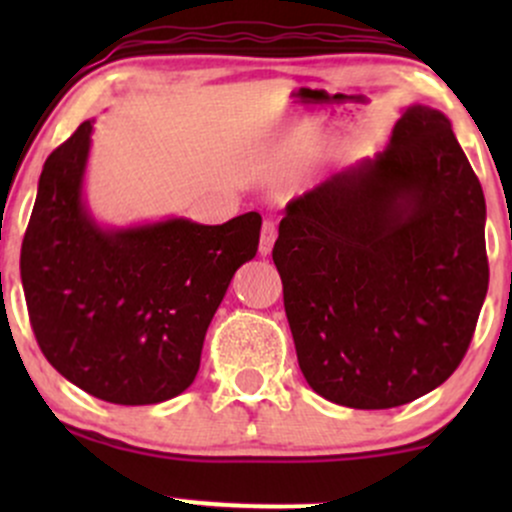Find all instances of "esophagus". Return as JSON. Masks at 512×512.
Listing matches in <instances>:
<instances>
[{
    "mask_svg": "<svg viewBox=\"0 0 512 512\" xmlns=\"http://www.w3.org/2000/svg\"><path fill=\"white\" fill-rule=\"evenodd\" d=\"M274 240H276L274 221H264L262 223V236H260V255H269V252H272Z\"/></svg>",
    "mask_w": 512,
    "mask_h": 512,
    "instance_id": "34e87169",
    "label": "esophagus"
}]
</instances>
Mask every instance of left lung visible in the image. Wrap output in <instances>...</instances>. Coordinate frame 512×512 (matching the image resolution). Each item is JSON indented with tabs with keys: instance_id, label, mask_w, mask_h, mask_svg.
Masks as SVG:
<instances>
[{
	"instance_id": "left-lung-1",
	"label": "left lung",
	"mask_w": 512,
	"mask_h": 512,
	"mask_svg": "<svg viewBox=\"0 0 512 512\" xmlns=\"http://www.w3.org/2000/svg\"><path fill=\"white\" fill-rule=\"evenodd\" d=\"M486 202L450 120L414 103L390 144L286 204L272 260L320 397L390 409L460 366L486 289Z\"/></svg>"
}]
</instances>
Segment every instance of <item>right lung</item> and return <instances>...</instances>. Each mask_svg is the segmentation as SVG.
I'll use <instances>...</instances> for the list:
<instances>
[{
    "label": "right lung",
    "mask_w": 512,
    "mask_h": 512,
    "mask_svg": "<svg viewBox=\"0 0 512 512\" xmlns=\"http://www.w3.org/2000/svg\"><path fill=\"white\" fill-rule=\"evenodd\" d=\"M93 122L40 173L21 245L28 315L69 383L113 404H158L195 380L204 334L233 274L255 257L262 216L105 226L84 192Z\"/></svg>",
    "instance_id": "obj_1"
}]
</instances>
